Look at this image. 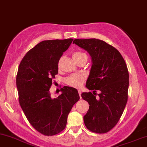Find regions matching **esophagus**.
<instances>
[{
    "label": "esophagus",
    "mask_w": 147,
    "mask_h": 147,
    "mask_svg": "<svg viewBox=\"0 0 147 147\" xmlns=\"http://www.w3.org/2000/svg\"><path fill=\"white\" fill-rule=\"evenodd\" d=\"M78 93H79V95H80V98H81V94H82V92H81V90H78Z\"/></svg>",
    "instance_id": "34e87169"
}]
</instances>
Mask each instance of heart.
<instances>
[{"label":"heart","instance_id":"heart-1","mask_svg":"<svg viewBox=\"0 0 147 147\" xmlns=\"http://www.w3.org/2000/svg\"><path fill=\"white\" fill-rule=\"evenodd\" d=\"M86 55L84 53L81 52H74L73 54V58L74 59H78L82 56ZM85 78L82 74H74L71 75L69 76L65 79V84L69 86H72V87H80L83 84L84 82Z\"/></svg>","mask_w":147,"mask_h":147}]
</instances>
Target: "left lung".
Returning a JSON list of instances; mask_svg holds the SVG:
<instances>
[{
  "label": "left lung",
  "instance_id": "8db88e82",
  "mask_svg": "<svg viewBox=\"0 0 147 147\" xmlns=\"http://www.w3.org/2000/svg\"><path fill=\"white\" fill-rule=\"evenodd\" d=\"M73 43L86 50L92 59L86 86L93 91L81 95L90 105L84 124L95 133H107L119 122L127 101L129 72L125 61L115 47L100 39H76Z\"/></svg>",
  "mask_w": 147,
  "mask_h": 147
}]
</instances>
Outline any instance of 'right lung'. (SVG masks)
I'll list each match as a JSON object with an SVG mask.
<instances>
[{
    "instance_id": "1",
    "label": "right lung",
    "mask_w": 147,
    "mask_h": 147,
    "mask_svg": "<svg viewBox=\"0 0 147 147\" xmlns=\"http://www.w3.org/2000/svg\"><path fill=\"white\" fill-rule=\"evenodd\" d=\"M73 39H52L39 43L26 54L16 76L18 99L28 122L45 136L58 134L65 128L72 107L79 100L77 89L63 86L62 93L52 98L50 93L58 65Z\"/></svg>"
}]
</instances>
